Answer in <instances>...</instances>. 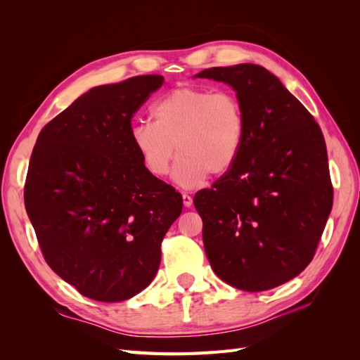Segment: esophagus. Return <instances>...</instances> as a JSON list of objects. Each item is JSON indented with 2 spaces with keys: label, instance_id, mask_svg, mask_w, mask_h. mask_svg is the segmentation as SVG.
I'll use <instances>...</instances> for the list:
<instances>
[{
  "label": "esophagus",
  "instance_id": "esophagus-1",
  "mask_svg": "<svg viewBox=\"0 0 360 360\" xmlns=\"http://www.w3.org/2000/svg\"><path fill=\"white\" fill-rule=\"evenodd\" d=\"M183 204H184V207H191L193 204V200H192L191 195L183 193Z\"/></svg>",
  "mask_w": 360,
  "mask_h": 360
}]
</instances>
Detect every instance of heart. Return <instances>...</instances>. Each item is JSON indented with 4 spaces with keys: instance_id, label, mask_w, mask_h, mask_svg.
Wrapping results in <instances>:
<instances>
[{
    "instance_id": "heart-1",
    "label": "heart",
    "mask_w": 360,
    "mask_h": 360,
    "mask_svg": "<svg viewBox=\"0 0 360 360\" xmlns=\"http://www.w3.org/2000/svg\"><path fill=\"white\" fill-rule=\"evenodd\" d=\"M153 122H138L130 141L144 169L155 179L168 176L181 188H198L212 176L230 171L245 143L246 120L238 97L197 85L180 86L151 106Z\"/></svg>"
}]
</instances>
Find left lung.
Listing matches in <instances>:
<instances>
[{
	"instance_id": "1",
	"label": "left lung",
	"mask_w": 360,
	"mask_h": 360,
	"mask_svg": "<svg viewBox=\"0 0 360 360\" xmlns=\"http://www.w3.org/2000/svg\"><path fill=\"white\" fill-rule=\"evenodd\" d=\"M230 84L246 120L234 167L193 197L214 274L243 291L296 278L317 250L333 188L319 123L274 73L258 64L200 72Z\"/></svg>"
}]
</instances>
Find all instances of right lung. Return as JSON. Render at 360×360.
Masks as SVG:
<instances>
[{
	"instance_id": "1",
	"label": "right lung",
	"mask_w": 360,
	"mask_h": 360,
	"mask_svg": "<svg viewBox=\"0 0 360 360\" xmlns=\"http://www.w3.org/2000/svg\"><path fill=\"white\" fill-rule=\"evenodd\" d=\"M160 75L94 86L41 129L24 201L48 266L82 296L134 297L153 281L181 195L151 177L130 141Z\"/></svg>"
}]
</instances>
